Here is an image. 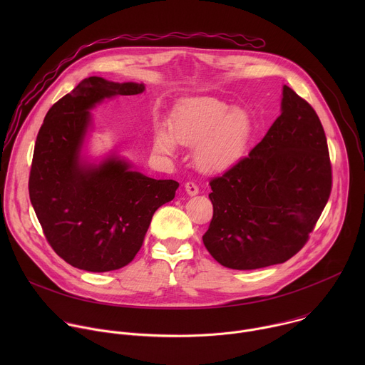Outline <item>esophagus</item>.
I'll list each match as a JSON object with an SVG mask.
<instances>
[{"label": "esophagus", "mask_w": 365, "mask_h": 365, "mask_svg": "<svg viewBox=\"0 0 365 365\" xmlns=\"http://www.w3.org/2000/svg\"><path fill=\"white\" fill-rule=\"evenodd\" d=\"M185 190H186V193H187L189 196H195V195L199 193V187H197V185L193 183V182H186V183H185Z\"/></svg>", "instance_id": "34e87169"}]
</instances>
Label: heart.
Returning <instances> with one entry per match:
<instances>
[{"instance_id":"b5f03b06","label":"heart","mask_w":365,"mask_h":365,"mask_svg":"<svg viewBox=\"0 0 365 365\" xmlns=\"http://www.w3.org/2000/svg\"><path fill=\"white\" fill-rule=\"evenodd\" d=\"M172 133L173 135L166 130L158 131L155 150L172 154L176 141L196 145V166L205 173H222L245 158L252 135V120L245 110L203 96L190 101L176 113Z\"/></svg>"}]
</instances>
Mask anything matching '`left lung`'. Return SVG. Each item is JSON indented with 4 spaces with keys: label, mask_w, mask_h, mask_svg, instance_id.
Returning <instances> with one entry per match:
<instances>
[{
    "label": "left lung",
    "mask_w": 365,
    "mask_h": 365,
    "mask_svg": "<svg viewBox=\"0 0 365 365\" xmlns=\"http://www.w3.org/2000/svg\"><path fill=\"white\" fill-rule=\"evenodd\" d=\"M282 114L238 165L210 182L214 217L202 237L220 264H280L307 241L329 199L332 170L315 110L283 85Z\"/></svg>",
    "instance_id": "obj_1"
}]
</instances>
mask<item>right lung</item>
Masks as SVG:
<instances>
[{"label": "right lung", "mask_w": 365, "mask_h": 365, "mask_svg": "<svg viewBox=\"0 0 365 365\" xmlns=\"http://www.w3.org/2000/svg\"><path fill=\"white\" fill-rule=\"evenodd\" d=\"M144 89V83L86 78L48 110L37 134L30 200L51 248L76 269L103 273L133 262L154 212L179 187L176 180L134 170L115 151L99 162L83 153L93 127L91 110Z\"/></svg>", "instance_id": "1"}]
</instances>
